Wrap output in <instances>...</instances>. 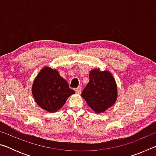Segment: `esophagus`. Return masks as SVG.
I'll return each mask as SVG.
<instances>
[{"label":"esophagus","instance_id":"1","mask_svg":"<svg viewBox=\"0 0 156 156\" xmlns=\"http://www.w3.org/2000/svg\"><path fill=\"white\" fill-rule=\"evenodd\" d=\"M75 91H76V94H80L81 92H82V87H78V88H76V89H75Z\"/></svg>","mask_w":156,"mask_h":156}]
</instances>
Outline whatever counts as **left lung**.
<instances>
[{
    "label": "left lung",
    "mask_w": 156,
    "mask_h": 156,
    "mask_svg": "<svg viewBox=\"0 0 156 156\" xmlns=\"http://www.w3.org/2000/svg\"><path fill=\"white\" fill-rule=\"evenodd\" d=\"M89 81L81 96L91 109L97 113L105 112L117 100L118 88L115 80L109 71L92 69Z\"/></svg>",
    "instance_id": "obj_1"
}]
</instances>
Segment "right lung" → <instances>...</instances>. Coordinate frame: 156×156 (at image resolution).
<instances>
[{
	"instance_id": "obj_1",
	"label": "right lung",
	"mask_w": 156,
	"mask_h": 156,
	"mask_svg": "<svg viewBox=\"0 0 156 156\" xmlns=\"http://www.w3.org/2000/svg\"><path fill=\"white\" fill-rule=\"evenodd\" d=\"M31 92L37 105L49 113L58 111L68 98L75 94L58 72L49 67H43L36 76Z\"/></svg>"
}]
</instances>
